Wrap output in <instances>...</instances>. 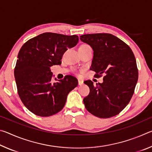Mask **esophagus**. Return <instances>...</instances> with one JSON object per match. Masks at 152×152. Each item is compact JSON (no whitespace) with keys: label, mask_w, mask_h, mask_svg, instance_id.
Wrapping results in <instances>:
<instances>
[{"label":"esophagus","mask_w":152,"mask_h":152,"mask_svg":"<svg viewBox=\"0 0 152 152\" xmlns=\"http://www.w3.org/2000/svg\"><path fill=\"white\" fill-rule=\"evenodd\" d=\"M78 85L81 86V85H82V84H83V81L81 80L78 79Z\"/></svg>","instance_id":"obj_1"}]
</instances>
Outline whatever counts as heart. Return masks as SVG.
<instances>
[{"label":"heart","instance_id":"b5f03b06","mask_svg":"<svg viewBox=\"0 0 152 152\" xmlns=\"http://www.w3.org/2000/svg\"><path fill=\"white\" fill-rule=\"evenodd\" d=\"M81 46H89V45H87V44H84V45H81Z\"/></svg>","mask_w":152,"mask_h":152}]
</instances>
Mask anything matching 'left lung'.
I'll return each mask as SVG.
<instances>
[{
  "mask_svg": "<svg viewBox=\"0 0 152 152\" xmlns=\"http://www.w3.org/2000/svg\"><path fill=\"white\" fill-rule=\"evenodd\" d=\"M80 39L94 51L91 70L96 78L104 74L103 82L96 86L84 81L90 93L83 99L86 109L102 119L114 117L125 109L134 93L138 69L133 52L127 44L110 33L81 35Z\"/></svg>",
  "mask_w": 152,
  "mask_h": 152,
  "instance_id": "1",
  "label": "left lung"
}]
</instances>
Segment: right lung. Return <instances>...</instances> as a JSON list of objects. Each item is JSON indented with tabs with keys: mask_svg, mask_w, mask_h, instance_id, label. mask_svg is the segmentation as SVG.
I'll use <instances>...</instances> for the list:
<instances>
[{
	"mask_svg": "<svg viewBox=\"0 0 152 152\" xmlns=\"http://www.w3.org/2000/svg\"><path fill=\"white\" fill-rule=\"evenodd\" d=\"M78 36L44 33L25 42L18 53L14 74L17 92L27 109L37 116L49 117L63 109L67 96L78 80L66 76L51 82V67L60 65L64 52L75 46Z\"/></svg>",
	"mask_w": 152,
	"mask_h": 152,
	"instance_id": "1",
	"label": "right lung"
}]
</instances>
